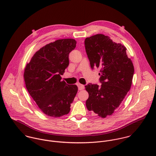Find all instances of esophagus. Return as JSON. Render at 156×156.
I'll return each mask as SVG.
<instances>
[{"mask_svg":"<svg viewBox=\"0 0 156 156\" xmlns=\"http://www.w3.org/2000/svg\"><path fill=\"white\" fill-rule=\"evenodd\" d=\"M77 86H78V88L79 90H83L85 88V86L83 85H82L80 83H77Z\"/></svg>","mask_w":156,"mask_h":156,"instance_id":"1","label":"esophagus"}]
</instances>
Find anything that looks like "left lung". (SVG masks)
I'll use <instances>...</instances> for the list:
<instances>
[{
	"label": "left lung",
	"mask_w": 156,
	"mask_h": 156,
	"mask_svg": "<svg viewBox=\"0 0 156 156\" xmlns=\"http://www.w3.org/2000/svg\"><path fill=\"white\" fill-rule=\"evenodd\" d=\"M91 68L100 69V87L89 83L86 106L101 118L111 115L119 107L130 89L134 74L132 61L126 47L113 42L109 37L97 34L85 40Z\"/></svg>",
	"instance_id": "1"
}]
</instances>
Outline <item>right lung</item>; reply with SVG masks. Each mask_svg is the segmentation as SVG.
<instances>
[{
    "mask_svg": "<svg viewBox=\"0 0 156 156\" xmlns=\"http://www.w3.org/2000/svg\"><path fill=\"white\" fill-rule=\"evenodd\" d=\"M72 38L58 40L41 47L26 64V87L40 110L47 116L61 117L70 111L77 92L76 85L61 81L69 65V53L75 48Z\"/></svg>",
    "mask_w": 156,
    "mask_h": 156,
    "instance_id": "add662e5",
    "label": "right lung"
}]
</instances>
